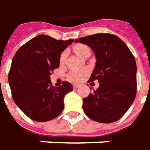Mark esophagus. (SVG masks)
I'll return each instance as SVG.
<instances>
[{
    "label": "esophagus",
    "instance_id": "esophagus-1",
    "mask_svg": "<svg viewBox=\"0 0 150 150\" xmlns=\"http://www.w3.org/2000/svg\"><path fill=\"white\" fill-rule=\"evenodd\" d=\"M73 87H74V89H75V90H76V89L79 87V85H73Z\"/></svg>",
    "mask_w": 150,
    "mask_h": 150
}]
</instances>
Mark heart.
Wrapping results in <instances>:
<instances>
[{"label":"heart","instance_id":"b5f03b06","mask_svg":"<svg viewBox=\"0 0 150 150\" xmlns=\"http://www.w3.org/2000/svg\"><path fill=\"white\" fill-rule=\"evenodd\" d=\"M73 50L75 51L76 54H78L80 57H83L84 54L86 53V52H91L90 50V48L85 45L79 44V45H75V46L73 47ZM66 55H67V52L66 51H63L61 54H60V56H59V62L60 64L64 63L65 62V59H66ZM87 74V71L86 70H75V71H73L70 73L69 75V80H70L71 81H74V82H78L81 80L85 76V75Z\"/></svg>","mask_w":150,"mask_h":150}]
</instances>
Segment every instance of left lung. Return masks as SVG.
I'll return each instance as SVG.
<instances>
[{
  "instance_id": "obj_1",
  "label": "left lung",
  "mask_w": 150,
  "mask_h": 150,
  "mask_svg": "<svg viewBox=\"0 0 150 150\" xmlns=\"http://www.w3.org/2000/svg\"><path fill=\"white\" fill-rule=\"evenodd\" d=\"M90 46L96 63L90 81L99 88L83 99V110L90 119L104 124L119 120L136 96V62L125 43L118 36L99 33L75 40Z\"/></svg>"
}]
</instances>
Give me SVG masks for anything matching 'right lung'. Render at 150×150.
<instances>
[{"instance_id":"1","label":"right lung","mask_w":150,"mask_h":150,"mask_svg":"<svg viewBox=\"0 0 150 150\" xmlns=\"http://www.w3.org/2000/svg\"><path fill=\"white\" fill-rule=\"evenodd\" d=\"M73 41L40 35L14 55L8 75L12 98L24 114L35 121L51 120L64 110V98L73 91V86L65 81L61 86L54 87L50 75L59 67L61 52Z\"/></svg>"}]
</instances>
